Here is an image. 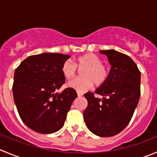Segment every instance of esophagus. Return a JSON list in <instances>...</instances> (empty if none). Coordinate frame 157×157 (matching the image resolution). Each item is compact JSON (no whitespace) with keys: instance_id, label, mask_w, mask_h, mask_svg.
Masks as SVG:
<instances>
[{"instance_id":"34e87169","label":"esophagus","mask_w":157,"mask_h":157,"mask_svg":"<svg viewBox=\"0 0 157 157\" xmlns=\"http://www.w3.org/2000/svg\"><path fill=\"white\" fill-rule=\"evenodd\" d=\"M77 96H78V97H82V96L83 95V93L80 92V91H77Z\"/></svg>"}]
</instances>
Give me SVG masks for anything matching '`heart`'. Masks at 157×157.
Here are the masks:
<instances>
[{"label":"heart","instance_id":"1","mask_svg":"<svg viewBox=\"0 0 157 157\" xmlns=\"http://www.w3.org/2000/svg\"><path fill=\"white\" fill-rule=\"evenodd\" d=\"M77 68L82 70L80 74L83 77L71 80L67 86L80 92L90 88L94 83L97 86H100L107 79V69L102 64L101 59L93 53L80 56L74 60V63L71 60H66L62 65L61 72L63 77L69 80L76 75Z\"/></svg>","mask_w":157,"mask_h":157}]
</instances>
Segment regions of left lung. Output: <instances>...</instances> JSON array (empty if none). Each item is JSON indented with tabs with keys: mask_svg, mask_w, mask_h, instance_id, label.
Returning <instances> with one entry per match:
<instances>
[{
	"mask_svg": "<svg viewBox=\"0 0 157 157\" xmlns=\"http://www.w3.org/2000/svg\"><path fill=\"white\" fill-rule=\"evenodd\" d=\"M111 65L106 81L95 94H84L87 107L83 111L85 124L90 131L103 137L121 133L130 123L140 96V72L129 56L115 50L100 51Z\"/></svg>",
	"mask_w": 157,
	"mask_h": 157,
	"instance_id": "obj_1",
	"label": "left lung"
}]
</instances>
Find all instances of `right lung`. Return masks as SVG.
<instances>
[{"label": "right lung", "mask_w": 157, "mask_h": 157, "mask_svg": "<svg viewBox=\"0 0 157 157\" xmlns=\"http://www.w3.org/2000/svg\"><path fill=\"white\" fill-rule=\"evenodd\" d=\"M70 57L43 53L28 57L15 70L13 100L23 122L35 132L48 134L60 130L77 98L71 87L59 94L55 92L65 83L61 67Z\"/></svg>", "instance_id": "add662e5"}]
</instances>
